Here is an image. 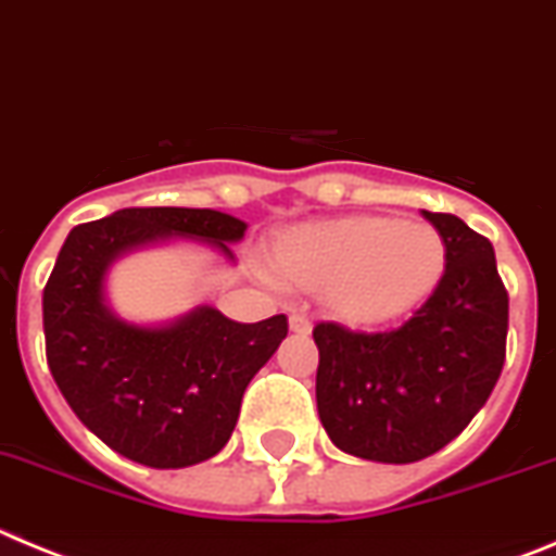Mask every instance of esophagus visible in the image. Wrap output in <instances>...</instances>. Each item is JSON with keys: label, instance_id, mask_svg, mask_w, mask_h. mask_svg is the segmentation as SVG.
Returning <instances> with one entry per match:
<instances>
[{"label": "esophagus", "instance_id": "esophagus-1", "mask_svg": "<svg viewBox=\"0 0 556 556\" xmlns=\"http://www.w3.org/2000/svg\"><path fill=\"white\" fill-rule=\"evenodd\" d=\"M309 329H313V324H309L307 315H302V313H293V315H290V332L307 334Z\"/></svg>", "mask_w": 556, "mask_h": 556}]
</instances>
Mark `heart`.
I'll return each mask as SVG.
<instances>
[{
	"instance_id": "obj_1",
	"label": "heart",
	"mask_w": 556,
	"mask_h": 556,
	"mask_svg": "<svg viewBox=\"0 0 556 556\" xmlns=\"http://www.w3.org/2000/svg\"><path fill=\"white\" fill-rule=\"evenodd\" d=\"M271 263L285 285L324 290L340 321L377 327L407 315L438 288L446 241L418 218L343 216L282 232Z\"/></svg>"
}]
</instances>
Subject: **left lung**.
I'll use <instances>...</instances> for the list:
<instances>
[{
    "label": "left lung",
    "mask_w": 556,
    "mask_h": 556,
    "mask_svg": "<svg viewBox=\"0 0 556 556\" xmlns=\"http://www.w3.org/2000/svg\"><path fill=\"white\" fill-rule=\"evenodd\" d=\"M424 218L446 241V271L413 318L388 332L315 324V402L340 452L418 463L484 407L507 354L509 296L488 238L452 213Z\"/></svg>",
    "instance_id": "left-lung-1"
}]
</instances>
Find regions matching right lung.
<instances>
[{
	"label": "right lung",
	"instance_id": "obj_1",
	"mask_svg": "<svg viewBox=\"0 0 556 556\" xmlns=\"http://www.w3.org/2000/svg\"><path fill=\"white\" fill-rule=\"evenodd\" d=\"M241 218L197 207H127L79 224L43 288L47 363L60 393L102 443L149 468H188L227 446L254 374L288 334V318L238 324L197 307L168 327L122 321L104 302L118 254L177 238L241 241Z\"/></svg>",
	"mask_w": 556,
	"mask_h": 556
}]
</instances>
